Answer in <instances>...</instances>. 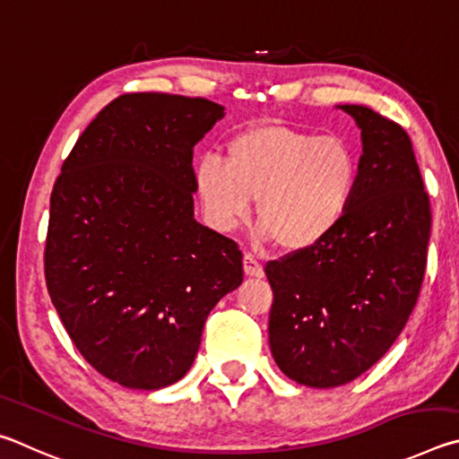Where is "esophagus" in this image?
Returning a JSON list of instances; mask_svg holds the SVG:
<instances>
[{
    "instance_id": "esophagus-1",
    "label": "esophagus",
    "mask_w": 459,
    "mask_h": 459,
    "mask_svg": "<svg viewBox=\"0 0 459 459\" xmlns=\"http://www.w3.org/2000/svg\"><path fill=\"white\" fill-rule=\"evenodd\" d=\"M244 272L247 276H264V268H262V264L255 260V255H252V254H246L244 255Z\"/></svg>"
}]
</instances>
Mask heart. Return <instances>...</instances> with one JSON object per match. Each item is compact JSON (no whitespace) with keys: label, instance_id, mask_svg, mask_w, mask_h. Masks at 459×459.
Instances as JSON below:
<instances>
[{"label":"heart","instance_id":"obj_1","mask_svg":"<svg viewBox=\"0 0 459 459\" xmlns=\"http://www.w3.org/2000/svg\"><path fill=\"white\" fill-rule=\"evenodd\" d=\"M193 179L212 228L234 230L258 199L260 236L284 250H308L347 215L359 165L341 136L264 125L239 133L228 160L205 155Z\"/></svg>","mask_w":459,"mask_h":459}]
</instances>
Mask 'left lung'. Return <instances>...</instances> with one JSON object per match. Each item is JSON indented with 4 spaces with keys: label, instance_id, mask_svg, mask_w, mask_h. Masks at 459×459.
Masks as SVG:
<instances>
[{
    "label": "left lung",
    "instance_id": "left-lung-1",
    "mask_svg": "<svg viewBox=\"0 0 459 459\" xmlns=\"http://www.w3.org/2000/svg\"><path fill=\"white\" fill-rule=\"evenodd\" d=\"M363 139L344 220L323 242L266 264L274 292L270 351L292 381L351 383L391 349L411 315L428 266L429 195L405 128L342 104Z\"/></svg>",
    "mask_w": 459,
    "mask_h": 459
}]
</instances>
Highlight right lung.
Wrapping results in <instances>:
<instances>
[{
  "instance_id": "right-lung-1",
  "label": "right lung",
  "mask_w": 459,
  "mask_h": 459,
  "mask_svg": "<svg viewBox=\"0 0 459 459\" xmlns=\"http://www.w3.org/2000/svg\"><path fill=\"white\" fill-rule=\"evenodd\" d=\"M221 117L207 99L123 94L54 183L48 292L80 355L123 387L185 377L209 312L244 280L234 239L193 217V147Z\"/></svg>"
}]
</instances>
